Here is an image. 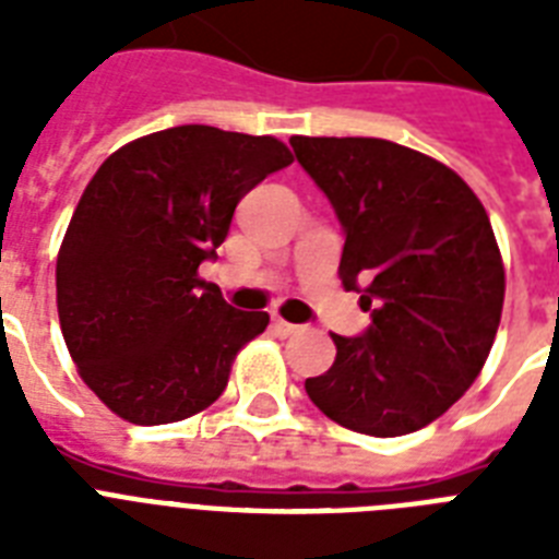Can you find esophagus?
I'll list each match as a JSON object with an SVG mask.
<instances>
[{
  "mask_svg": "<svg viewBox=\"0 0 559 559\" xmlns=\"http://www.w3.org/2000/svg\"><path fill=\"white\" fill-rule=\"evenodd\" d=\"M272 331L278 333V336H296L301 328H298V324H293V322H284V319H272Z\"/></svg>",
  "mask_w": 559,
  "mask_h": 559,
  "instance_id": "obj_1",
  "label": "esophagus"
}]
</instances>
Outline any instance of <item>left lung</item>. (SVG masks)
<instances>
[{
  "label": "left lung",
  "instance_id": "1",
  "mask_svg": "<svg viewBox=\"0 0 559 559\" xmlns=\"http://www.w3.org/2000/svg\"><path fill=\"white\" fill-rule=\"evenodd\" d=\"M289 144L345 231L342 287L371 313L359 336L333 333L336 359L307 394L354 432L424 429L473 385L499 331L504 266L485 205L455 170L403 144Z\"/></svg>",
  "mask_w": 559,
  "mask_h": 559
}]
</instances>
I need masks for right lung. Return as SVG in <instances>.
<instances>
[{"label":"right lung","mask_w":559,"mask_h":559,"mask_svg":"<svg viewBox=\"0 0 559 559\" xmlns=\"http://www.w3.org/2000/svg\"><path fill=\"white\" fill-rule=\"evenodd\" d=\"M272 135L186 124L124 144L83 191L57 254V313L83 382L139 426L186 420L223 394L270 316L197 278L237 202L287 168Z\"/></svg>","instance_id":"add662e5"}]
</instances>
